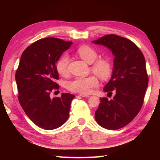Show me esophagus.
Here are the masks:
<instances>
[{
	"mask_svg": "<svg viewBox=\"0 0 160 160\" xmlns=\"http://www.w3.org/2000/svg\"><path fill=\"white\" fill-rule=\"evenodd\" d=\"M80 96L82 97H90L89 94H80Z\"/></svg>",
	"mask_w": 160,
	"mask_h": 160,
	"instance_id": "esophagus-1",
	"label": "esophagus"
}]
</instances>
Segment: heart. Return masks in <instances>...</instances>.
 <instances>
[{
    "label": "heart",
    "instance_id": "1",
    "mask_svg": "<svg viewBox=\"0 0 160 160\" xmlns=\"http://www.w3.org/2000/svg\"><path fill=\"white\" fill-rule=\"evenodd\" d=\"M77 53L84 61L89 64L92 63L91 69L97 75L102 79L109 78L112 71V66L108 58H101L96 59L98 56L97 51L89 46H81L78 48ZM69 57L67 54H64L56 64V68L61 75H66L68 72ZM98 80L94 75L88 77H78L68 82V90L80 94H88L92 89L98 85Z\"/></svg>",
    "mask_w": 160,
    "mask_h": 160
}]
</instances>
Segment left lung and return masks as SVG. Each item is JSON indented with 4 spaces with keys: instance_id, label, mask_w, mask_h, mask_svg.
I'll use <instances>...</instances> for the list:
<instances>
[{
    "instance_id": "8db88e82",
    "label": "left lung",
    "mask_w": 160,
    "mask_h": 160,
    "mask_svg": "<svg viewBox=\"0 0 160 160\" xmlns=\"http://www.w3.org/2000/svg\"><path fill=\"white\" fill-rule=\"evenodd\" d=\"M112 51L113 67L110 80L104 86L108 94L114 92L112 99L100 98L95 120L107 129L116 130L128 124L140 112L148 85L145 59L141 51L131 40L108 34L92 41Z\"/></svg>"
}]
</instances>
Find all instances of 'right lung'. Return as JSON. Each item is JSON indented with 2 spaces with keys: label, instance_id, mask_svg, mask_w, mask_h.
<instances>
[{
  "label": "right lung",
  "instance_id": "obj_1",
  "mask_svg": "<svg viewBox=\"0 0 160 160\" xmlns=\"http://www.w3.org/2000/svg\"><path fill=\"white\" fill-rule=\"evenodd\" d=\"M72 42L48 37L34 42L24 51L15 73L18 99L24 112L37 126L53 130L61 126L69 117L75 95L62 93L51 98L50 93L59 86L56 64Z\"/></svg>",
  "mask_w": 160,
  "mask_h": 160
}]
</instances>
